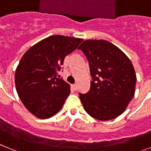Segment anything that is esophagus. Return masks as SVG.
<instances>
[{
  "label": "esophagus",
  "instance_id": "1",
  "mask_svg": "<svg viewBox=\"0 0 151 151\" xmlns=\"http://www.w3.org/2000/svg\"><path fill=\"white\" fill-rule=\"evenodd\" d=\"M72 87H73V90H74V91H76L77 89H78V85H77V84L73 85H72Z\"/></svg>",
  "mask_w": 151,
  "mask_h": 151
}]
</instances>
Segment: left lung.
Returning <instances> with one entry per match:
<instances>
[{
    "label": "left lung",
    "instance_id": "left-lung-1",
    "mask_svg": "<svg viewBox=\"0 0 151 151\" xmlns=\"http://www.w3.org/2000/svg\"><path fill=\"white\" fill-rule=\"evenodd\" d=\"M78 49L87 57L93 78L88 93L79 94L85 111L98 120L116 118L134 95L137 78L132 63L106 40H85Z\"/></svg>",
    "mask_w": 151,
    "mask_h": 151
}]
</instances>
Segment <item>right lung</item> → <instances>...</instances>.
<instances>
[{"mask_svg": "<svg viewBox=\"0 0 151 151\" xmlns=\"http://www.w3.org/2000/svg\"><path fill=\"white\" fill-rule=\"evenodd\" d=\"M82 38L52 35L32 46L15 71V85L21 101L32 115L48 119L57 113L70 94V85L57 78L66 56Z\"/></svg>", "mask_w": 151, "mask_h": 151, "instance_id": "obj_1", "label": "right lung"}]
</instances>
